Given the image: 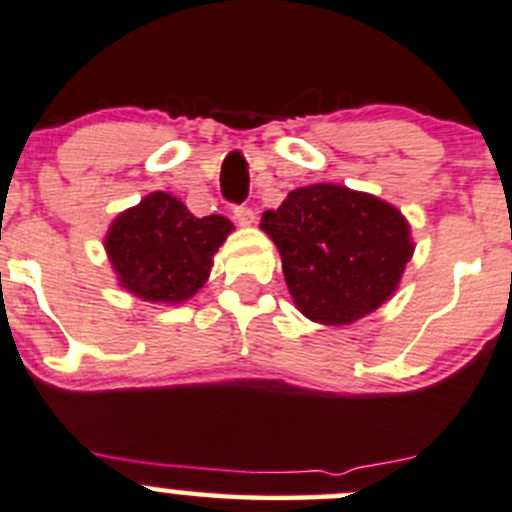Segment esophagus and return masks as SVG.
Wrapping results in <instances>:
<instances>
[{
  "label": "esophagus",
  "instance_id": "obj_1",
  "mask_svg": "<svg viewBox=\"0 0 512 512\" xmlns=\"http://www.w3.org/2000/svg\"><path fill=\"white\" fill-rule=\"evenodd\" d=\"M233 215H235V220H238L240 225H245V228H247V225L255 223V211H252V208H247V206H238L233 211Z\"/></svg>",
  "mask_w": 512,
  "mask_h": 512
}]
</instances>
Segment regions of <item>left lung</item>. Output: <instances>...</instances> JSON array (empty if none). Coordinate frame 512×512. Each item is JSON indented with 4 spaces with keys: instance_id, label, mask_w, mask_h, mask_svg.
Here are the masks:
<instances>
[{
    "instance_id": "left-lung-1",
    "label": "left lung",
    "mask_w": 512,
    "mask_h": 512,
    "mask_svg": "<svg viewBox=\"0 0 512 512\" xmlns=\"http://www.w3.org/2000/svg\"><path fill=\"white\" fill-rule=\"evenodd\" d=\"M260 228L282 257L289 294L306 319L348 326L400 287L414 242L395 206L338 184L294 188Z\"/></svg>"
}]
</instances>
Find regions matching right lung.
Listing matches in <instances>:
<instances>
[{
  "label": "right lung",
  "mask_w": 512,
  "mask_h": 512,
  "mask_svg": "<svg viewBox=\"0 0 512 512\" xmlns=\"http://www.w3.org/2000/svg\"><path fill=\"white\" fill-rule=\"evenodd\" d=\"M233 230L223 215L196 218L179 198L154 191L112 220L105 252L129 294L184 304L208 282L213 255Z\"/></svg>",
  "instance_id": "right-lung-1"
}]
</instances>
